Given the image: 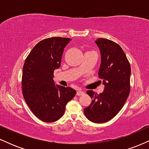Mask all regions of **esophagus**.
<instances>
[{
    "mask_svg": "<svg viewBox=\"0 0 149 149\" xmlns=\"http://www.w3.org/2000/svg\"><path fill=\"white\" fill-rule=\"evenodd\" d=\"M85 92L83 91H81V90H78L76 92V95L77 96H80V95H84Z\"/></svg>",
    "mask_w": 149,
    "mask_h": 149,
    "instance_id": "34e87169",
    "label": "esophagus"
}]
</instances>
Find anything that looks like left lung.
Masks as SVG:
<instances>
[{
  "mask_svg": "<svg viewBox=\"0 0 149 149\" xmlns=\"http://www.w3.org/2000/svg\"><path fill=\"white\" fill-rule=\"evenodd\" d=\"M101 52L99 77L104 85L102 93L87 91L92 102L84 109L85 116L95 123L110 120L125 103L130 91L131 68L124 51L116 42L107 38L95 41Z\"/></svg>",
  "mask_w": 149,
  "mask_h": 149,
  "instance_id": "8db88e82",
  "label": "left lung"
}]
</instances>
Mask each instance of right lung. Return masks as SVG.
Wrapping results in <instances>:
<instances>
[{"label": "right lung", "mask_w": 149, "mask_h": 149, "mask_svg": "<svg viewBox=\"0 0 149 149\" xmlns=\"http://www.w3.org/2000/svg\"><path fill=\"white\" fill-rule=\"evenodd\" d=\"M71 39L52 37L34 46L24 64L22 93L38 118L52 123L62 117L68 102L74 97L73 88L54 85V71L60 67L64 47Z\"/></svg>", "instance_id": "1"}]
</instances>
